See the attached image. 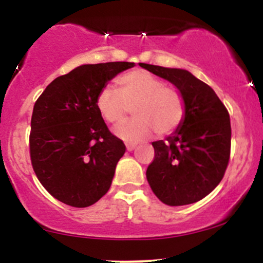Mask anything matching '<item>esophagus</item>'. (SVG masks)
I'll use <instances>...</instances> for the list:
<instances>
[{
    "mask_svg": "<svg viewBox=\"0 0 263 263\" xmlns=\"http://www.w3.org/2000/svg\"><path fill=\"white\" fill-rule=\"evenodd\" d=\"M135 147H136V145H131V143H129V145H126L127 151H134Z\"/></svg>",
    "mask_w": 263,
    "mask_h": 263,
    "instance_id": "esophagus-1",
    "label": "esophagus"
}]
</instances>
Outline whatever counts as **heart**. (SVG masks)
Here are the masks:
<instances>
[{
	"label": "heart",
	"mask_w": 263,
	"mask_h": 263,
	"mask_svg": "<svg viewBox=\"0 0 263 263\" xmlns=\"http://www.w3.org/2000/svg\"><path fill=\"white\" fill-rule=\"evenodd\" d=\"M120 93L106 87L97 97V108L107 122L117 126L134 108L135 118L117 127L116 136L124 142H139L153 135H167L180 126L185 116L184 98L178 90L143 70L127 73L118 79Z\"/></svg>",
	"instance_id": "heart-1"
}]
</instances>
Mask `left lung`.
<instances>
[{
  "label": "left lung",
  "mask_w": 263,
  "mask_h": 263,
  "mask_svg": "<svg viewBox=\"0 0 263 263\" xmlns=\"http://www.w3.org/2000/svg\"><path fill=\"white\" fill-rule=\"evenodd\" d=\"M140 66L175 85L185 103L180 126L165 140L153 142L155 159L146 178L166 205L195 203L224 176L231 154L228 110L214 90L190 71L145 63Z\"/></svg>",
  "instance_id": "obj_1"
}]
</instances>
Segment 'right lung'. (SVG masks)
<instances>
[{
	"label": "right lung",
	"mask_w": 263,
	"mask_h": 263,
	"mask_svg": "<svg viewBox=\"0 0 263 263\" xmlns=\"http://www.w3.org/2000/svg\"><path fill=\"white\" fill-rule=\"evenodd\" d=\"M135 63L77 66L54 79L37 98L31 117L30 156L39 181L62 203L85 208L112 184L126 151L97 108V97Z\"/></svg>",
	"instance_id": "obj_1"
}]
</instances>
